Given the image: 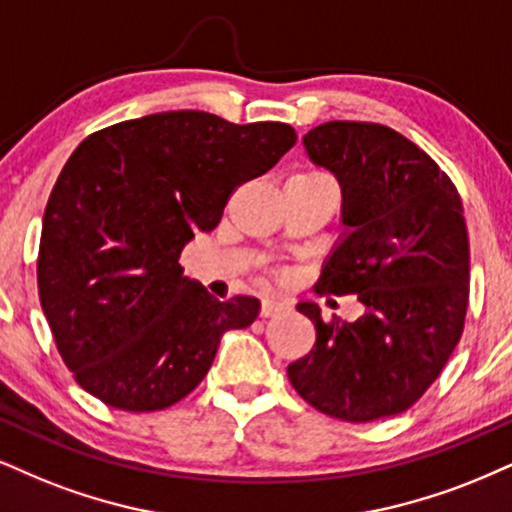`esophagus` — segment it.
Returning a JSON list of instances; mask_svg holds the SVG:
<instances>
[{
  "label": "esophagus",
  "mask_w": 512,
  "mask_h": 512,
  "mask_svg": "<svg viewBox=\"0 0 512 512\" xmlns=\"http://www.w3.org/2000/svg\"><path fill=\"white\" fill-rule=\"evenodd\" d=\"M280 311H285V304H282V301H277V299H263V304H261V318H270V315H275V313H280Z\"/></svg>",
  "instance_id": "esophagus-1"
}]
</instances>
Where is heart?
Masks as SVG:
<instances>
[{
    "instance_id": "heart-1",
    "label": "heart",
    "mask_w": 512,
    "mask_h": 512,
    "mask_svg": "<svg viewBox=\"0 0 512 512\" xmlns=\"http://www.w3.org/2000/svg\"><path fill=\"white\" fill-rule=\"evenodd\" d=\"M294 178H325L323 173H299V175H294Z\"/></svg>"
}]
</instances>
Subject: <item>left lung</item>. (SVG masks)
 I'll list each match as a JSON object with an SVG mask.
<instances>
[{
	"mask_svg": "<svg viewBox=\"0 0 512 512\" xmlns=\"http://www.w3.org/2000/svg\"><path fill=\"white\" fill-rule=\"evenodd\" d=\"M315 166L342 187L349 227L327 256L318 294H356L353 323L296 311L315 344L287 375L320 413L346 422L399 415L430 389L460 342L470 294L463 201L449 175L396 130L330 121L304 135Z\"/></svg>",
	"mask_w": 512,
	"mask_h": 512,
	"instance_id": "left-lung-1",
	"label": "left lung"
}]
</instances>
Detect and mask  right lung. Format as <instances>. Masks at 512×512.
<instances>
[{
  "instance_id": "obj_1",
  "label": "right lung",
  "mask_w": 512,
  "mask_h": 512,
  "mask_svg": "<svg viewBox=\"0 0 512 512\" xmlns=\"http://www.w3.org/2000/svg\"><path fill=\"white\" fill-rule=\"evenodd\" d=\"M294 144L287 123L237 125L206 111L151 113L80 142L44 208L37 289L82 389L132 413L197 389L220 337L254 323L261 304L213 299L182 275L180 254Z\"/></svg>"
}]
</instances>
